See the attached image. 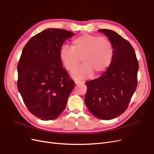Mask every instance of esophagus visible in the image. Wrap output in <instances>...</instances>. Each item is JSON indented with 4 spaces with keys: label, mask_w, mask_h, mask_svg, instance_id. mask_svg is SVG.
Wrapping results in <instances>:
<instances>
[{
    "label": "esophagus",
    "mask_w": 154,
    "mask_h": 154,
    "mask_svg": "<svg viewBox=\"0 0 154 154\" xmlns=\"http://www.w3.org/2000/svg\"><path fill=\"white\" fill-rule=\"evenodd\" d=\"M83 82H81V81H78V80H76L75 81V84L76 85H82L83 84Z\"/></svg>",
    "instance_id": "esophagus-1"
}]
</instances>
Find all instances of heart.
Wrapping results in <instances>:
<instances>
[{"label":"heart","mask_w":154,"mask_h":154,"mask_svg":"<svg viewBox=\"0 0 154 154\" xmlns=\"http://www.w3.org/2000/svg\"><path fill=\"white\" fill-rule=\"evenodd\" d=\"M114 55L113 45L108 38L91 34L74 38L71 47L63 46L59 52L61 63L69 72L74 71L82 59L84 64L72 75L77 79L90 78L94 74L101 75L111 64Z\"/></svg>","instance_id":"1"}]
</instances>
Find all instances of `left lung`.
I'll list each match as a JSON object with an SVG mask.
<instances>
[{
	"label": "left lung",
	"instance_id": "left-lung-1",
	"mask_svg": "<svg viewBox=\"0 0 154 154\" xmlns=\"http://www.w3.org/2000/svg\"><path fill=\"white\" fill-rule=\"evenodd\" d=\"M112 42V62L99 78L85 83V102L97 118L109 120L125 112L138 85V62L130 43L110 29H100Z\"/></svg>",
	"mask_w": 154,
	"mask_h": 154
}]
</instances>
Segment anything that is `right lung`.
<instances>
[{
	"label": "right lung",
	"mask_w": 154,
	"mask_h": 154,
	"mask_svg": "<svg viewBox=\"0 0 154 154\" xmlns=\"http://www.w3.org/2000/svg\"><path fill=\"white\" fill-rule=\"evenodd\" d=\"M74 33L48 28L24 47L17 64V88L29 111L42 120L57 118L64 110L75 82L63 67L59 52Z\"/></svg>",
	"instance_id": "1"
}]
</instances>
